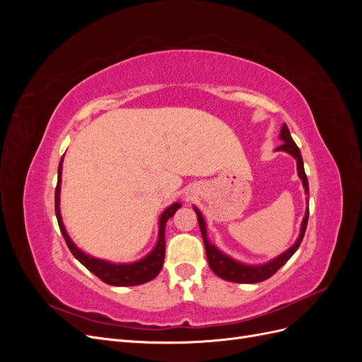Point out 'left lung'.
I'll list each match as a JSON object with an SVG mask.
<instances>
[{
  "mask_svg": "<svg viewBox=\"0 0 362 362\" xmlns=\"http://www.w3.org/2000/svg\"><path fill=\"white\" fill-rule=\"evenodd\" d=\"M279 139L284 141V144L281 146H278L276 151H286L290 156H293L296 158V163H298V175L302 180L305 193L308 194V192H310L308 190V178H306V173L303 169V160L300 156V149L298 148V145L294 144V140L291 139V134L288 131V127L286 124H284L281 128ZM194 211H196V216H198V222H199V228H201L204 245H205V252H206V259H208V264H210V269L216 273L218 278H222L229 282L257 284V282L269 279L272 275H275V273L293 257L294 252L299 249L302 240H303V235H305V231H306V223H308L310 208H306V213L303 216V221L300 225V234H299L298 240H296V243L290 249L284 252V254H281L279 257L273 258L269 262H264V264H258V266H249V264H243V262H240V261H235L231 257L225 255L222 250H218L213 243H210V240H208V237H206V226H205L204 217L196 206H194Z\"/></svg>",
  "mask_w": 362,
  "mask_h": 362,
  "instance_id": "left-lung-1",
  "label": "left lung"
}]
</instances>
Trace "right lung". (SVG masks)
Returning <instances> with one entry per match:
<instances>
[{"instance_id": "right-lung-1", "label": "right lung", "mask_w": 362, "mask_h": 362, "mask_svg": "<svg viewBox=\"0 0 362 362\" xmlns=\"http://www.w3.org/2000/svg\"><path fill=\"white\" fill-rule=\"evenodd\" d=\"M64 157V156H63ZM63 157L59 164V178H57V187H56V216L59 228L62 231V235L66 242L72 255L78 259L81 264L90 270L93 275H96L103 282L108 284V286H116V287H131V286H140V284H145L148 281L154 279L161 267L164 261V250H166V240H164V228H166V222L169 218L177 213L178 208H181L180 202H175L166 210L163 211L160 216V229H158V240L156 247L152 249L146 257L136 262H129V264H116V262H110L105 259L95 258L89 254H86L81 249L75 246V243L68 235L66 229H64L62 214H60V184H62V166H63Z\"/></svg>"}]
</instances>
